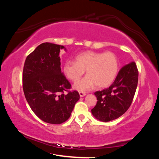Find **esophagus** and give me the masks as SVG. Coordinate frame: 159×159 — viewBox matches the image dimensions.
<instances>
[{"mask_svg": "<svg viewBox=\"0 0 159 159\" xmlns=\"http://www.w3.org/2000/svg\"><path fill=\"white\" fill-rule=\"evenodd\" d=\"M79 95H80V98H83V97H84L86 95V93H83V92H79Z\"/></svg>", "mask_w": 159, "mask_h": 159, "instance_id": "34e87169", "label": "esophagus"}]
</instances>
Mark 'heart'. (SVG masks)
<instances>
[{"mask_svg": "<svg viewBox=\"0 0 159 159\" xmlns=\"http://www.w3.org/2000/svg\"><path fill=\"white\" fill-rule=\"evenodd\" d=\"M119 70V60L111 52H99L85 51L75 57V61H67L63 66L65 76L73 82H78L86 71V76L75 84L74 88L88 91L96 85L99 88L111 85Z\"/></svg>", "mask_w": 159, "mask_h": 159, "instance_id": "b5f03b06", "label": "heart"}]
</instances>
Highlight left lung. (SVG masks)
<instances>
[{"mask_svg": "<svg viewBox=\"0 0 159 159\" xmlns=\"http://www.w3.org/2000/svg\"><path fill=\"white\" fill-rule=\"evenodd\" d=\"M138 83V70L133 61L120 70L113 84L95 93L98 102L92 114L102 122L119 118L130 107Z\"/></svg>", "mask_w": 159, "mask_h": 159, "instance_id": "left-lung-1", "label": "left lung"}]
</instances>
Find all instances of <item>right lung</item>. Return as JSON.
I'll list each match as a JSON object with an SVG mask.
<instances>
[{
	"label": "right lung",
	"mask_w": 159,
	"mask_h": 159,
	"mask_svg": "<svg viewBox=\"0 0 159 159\" xmlns=\"http://www.w3.org/2000/svg\"><path fill=\"white\" fill-rule=\"evenodd\" d=\"M66 48L50 43L39 45L27 56L22 82L25 98L40 119L51 124L65 122L71 116L80 95L67 92L71 84L61 70L60 50Z\"/></svg>",
	"instance_id": "1"
}]
</instances>
